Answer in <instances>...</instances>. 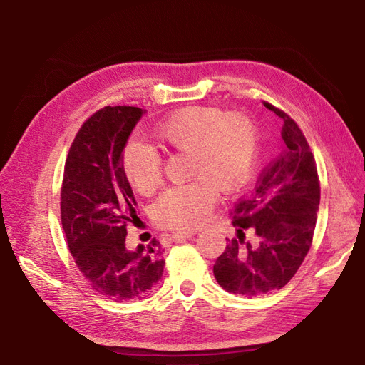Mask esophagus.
I'll use <instances>...</instances> for the list:
<instances>
[{
	"label": "esophagus",
	"instance_id": "1",
	"mask_svg": "<svg viewBox=\"0 0 365 365\" xmlns=\"http://www.w3.org/2000/svg\"><path fill=\"white\" fill-rule=\"evenodd\" d=\"M195 234H197V232H195V230H182V232L180 230V232L170 234V240H175V242H176V240H181V238H190Z\"/></svg>",
	"mask_w": 365,
	"mask_h": 365
}]
</instances>
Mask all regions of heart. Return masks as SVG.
I'll use <instances>...</instances> for the list:
<instances>
[{
	"instance_id": "obj_1",
	"label": "heart",
	"mask_w": 365,
	"mask_h": 365,
	"mask_svg": "<svg viewBox=\"0 0 365 365\" xmlns=\"http://www.w3.org/2000/svg\"><path fill=\"white\" fill-rule=\"evenodd\" d=\"M155 138L165 148L189 153V184L167 189L153 206L159 226L190 230L207 220L217 192L232 193L250 180L257 153V130L242 113L187 106L161 120ZM122 167L133 189L152 195L163 180V158L142 140L123 150Z\"/></svg>"
}]
</instances>
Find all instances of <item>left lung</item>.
Wrapping results in <instances>:
<instances>
[{"label":"left lung","mask_w":365,"mask_h":365,"mask_svg":"<svg viewBox=\"0 0 365 365\" xmlns=\"http://www.w3.org/2000/svg\"><path fill=\"white\" fill-rule=\"evenodd\" d=\"M282 122V150L257 178L254 190L229 210L237 238L215 264L220 287L252 299L287 285L313 240L321 187L314 156L297 123L271 103ZM250 230L252 240L244 242Z\"/></svg>","instance_id":"obj_1"}]
</instances>
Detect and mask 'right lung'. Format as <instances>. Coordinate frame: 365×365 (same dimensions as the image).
Listing matches in <instances>:
<instances>
[{"label":"right lung","mask_w":365,"mask_h":365,"mask_svg":"<svg viewBox=\"0 0 365 365\" xmlns=\"http://www.w3.org/2000/svg\"><path fill=\"white\" fill-rule=\"evenodd\" d=\"M147 111L105 106L93 114L69 148L61 184V226L85 279L115 302L144 299L164 272L161 246L153 240L128 250L127 223L136 200L122 156L131 131Z\"/></svg>","instance_id":"add662e5"}]
</instances>
